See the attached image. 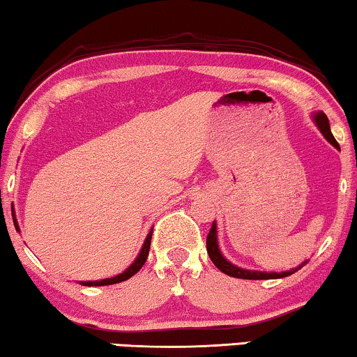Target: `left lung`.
<instances>
[{
    "mask_svg": "<svg viewBox=\"0 0 357 357\" xmlns=\"http://www.w3.org/2000/svg\"><path fill=\"white\" fill-rule=\"evenodd\" d=\"M312 119L315 123V126L319 128L320 132L325 139L328 140V142L333 145L335 149H340L338 142H336L333 134H331L330 130V123H328V118L327 114L324 112H317L312 114ZM217 223L213 222L212 228H210V233L207 236V252L210 255V259H212V262L215 264V267H217L220 272H223L225 275H229V277H234V278H243V280H275V278H284V277H289V275H293L298 272L299 268H303V265L307 264V260L303 262L301 265H298L296 268H291V270H286V272H260V270H248V268H243V267H238V265L231 264L229 260L225 257L222 254V250H220V245H218V236H217Z\"/></svg>",
    "mask_w": 357,
    "mask_h": 357,
    "instance_id": "8db88e82",
    "label": "left lung"
}]
</instances>
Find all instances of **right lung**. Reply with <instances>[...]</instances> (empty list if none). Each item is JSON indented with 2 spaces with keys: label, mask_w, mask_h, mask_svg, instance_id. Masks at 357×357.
Listing matches in <instances>:
<instances>
[{
  "label": "right lung",
  "mask_w": 357,
  "mask_h": 357,
  "mask_svg": "<svg viewBox=\"0 0 357 357\" xmlns=\"http://www.w3.org/2000/svg\"><path fill=\"white\" fill-rule=\"evenodd\" d=\"M13 220H14V227H16V231H21L19 229V225H17V220H16V213H14V207H13ZM152 231L150 229V233L147 234V238H145L144 244H142V249L139 250V255L135 257V260L132 264L129 265V267L124 270L123 273L116 275V277H112V278H105V280H95V281H79L82 286H107V284H114V283H121V281H126L128 278L132 277L139 272L140 268H142V265L145 264V260H147V255H149V249H150V241H152Z\"/></svg>",
  "instance_id": "right-lung-1"
}]
</instances>
